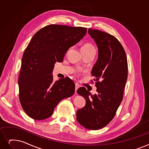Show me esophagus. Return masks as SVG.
Segmentation results:
<instances>
[{"label": "esophagus", "instance_id": "esophagus-1", "mask_svg": "<svg viewBox=\"0 0 149 149\" xmlns=\"http://www.w3.org/2000/svg\"><path fill=\"white\" fill-rule=\"evenodd\" d=\"M79 85L78 83H75V93H77V91L79 89Z\"/></svg>", "mask_w": 149, "mask_h": 149}]
</instances>
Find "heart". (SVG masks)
<instances>
[{
    "instance_id": "heart-1",
    "label": "heart",
    "mask_w": 149,
    "mask_h": 149,
    "mask_svg": "<svg viewBox=\"0 0 149 149\" xmlns=\"http://www.w3.org/2000/svg\"><path fill=\"white\" fill-rule=\"evenodd\" d=\"M81 50H85V51H89V50H95L94 47L90 43H86L83 45L81 47Z\"/></svg>"
}]
</instances>
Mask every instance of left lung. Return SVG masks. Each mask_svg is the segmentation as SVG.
I'll return each mask as SVG.
<instances>
[{
	"mask_svg": "<svg viewBox=\"0 0 149 149\" xmlns=\"http://www.w3.org/2000/svg\"><path fill=\"white\" fill-rule=\"evenodd\" d=\"M97 44L99 56L92 69L97 93L91 95L85 87L77 90L86 105L77 111V120L89 130H99L107 125L116 115L123 99L128 76L125 52L118 40L98 30H88Z\"/></svg>",
	"mask_w": 149,
	"mask_h": 149,
	"instance_id": "8db88e82",
	"label": "left lung"
}]
</instances>
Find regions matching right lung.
I'll list each match as a JSON object with an SVG mask.
<instances>
[{
  "label": "right lung",
  "mask_w": 149,
  "mask_h": 149,
  "mask_svg": "<svg viewBox=\"0 0 149 149\" xmlns=\"http://www.w3.org/2000/svg\"><path fill=\"white\" fill-rule=\"evenodd\" d=\"M87 29L50 24L38 31L25 49L19 75V97L30 118L47 119L61 100L72 96L75 83L69 77L54 81L52 70Z\"/></svg>",
  "instance_id": "add662e5"
}]
</instances>
